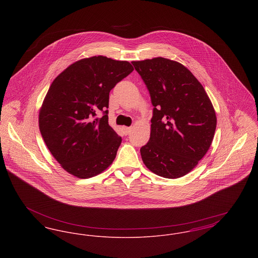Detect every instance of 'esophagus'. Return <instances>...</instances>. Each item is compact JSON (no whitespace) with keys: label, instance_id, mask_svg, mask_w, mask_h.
I'll return each mask as SVG.
<instances>
[{"label":"esophagus","instance_id":"obj_1","mask_svg":"<svg viewBox=\"0 0 258 258\" xmlns=\"http://www.w3.org/2000/svg\"><path fill=\"white\" fill-rule=\"evenodd\" d=\"M132 126H123V134L124 135H128L131 132H132Z\"/></svg>","mask_w":258,"mask_h":258}]
</instances>
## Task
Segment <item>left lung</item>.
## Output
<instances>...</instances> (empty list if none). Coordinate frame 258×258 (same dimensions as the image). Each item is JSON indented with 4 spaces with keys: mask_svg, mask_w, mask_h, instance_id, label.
Listing matches in <instances>:
<instances>
[{
    "mask_svg": "<svg viewBox=\"0 0 258 258\" xmlns=\"http://www.w3.org/2000/svg\"><path fill=\"white\" fill-rule=\"evenodd\" d=\"M133 64L154 106L149 142L140 149L149 170L177 179L191 171L212 144L217 116L207 93L184 66L157 57Z\"/></svg>",
    "mask_w": 258,
    "mask_h": 258,
    "instance_id": "8db88e82",
    "label": "left lung"
}]
</instances>
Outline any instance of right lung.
Masks as SVG:
<instances>
[{"mask_svg":"<svg viewBox=\"0 0 258 258\" xmlns=\"http://www.w3.org/2000/svg\"><path fill=\"white\" fill-rule=\"evenodd\" d=\"M133 71L127 61L93 56L74 61L50 85L39 131L55 160L76 178L97 176L115 160L122 138L108 123L109 93ZM98 110L105 115L96 119Z\"/></svg>","mask_w":258,"mask_h":258,"instance_id":"obj_1","label":"right lung"}]
</instances>
